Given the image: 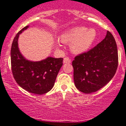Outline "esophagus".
I'll return each mask as SVG.
<instances>
[{
	"label": "esophagus",
	"mask_w": 126,
	"mask_h": 126,
	"mask_svg": "<svg viewBox=\"0 0 126 126\" xmlns=\"http://www.w3.org/2000/svg\"><path fill=\"white\" fill-rule=\"evenodd\" d=\"M71 59L69 57H66L64 59V63H65V64H69V63H71Z\"/></svg>",
	"instance_id": "esophagus-1"
}]
</instances>
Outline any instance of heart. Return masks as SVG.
I'll list each match as a JSON object with an SVG mask.
<instances>
[{"label": "heart", "mask_w": 126, "mask_h": 126, "mask_svg": "<svg viewBox=\"0 0 126 126\" xmlns=\"http://www.w3.org/2000/svg\"><path fill=\"white\" fill-rule=\"evenodd\" d=\"M96 32L94 29H88L84 26H79L71 29L62 34V41L57 43L61 45L62 42L71 43V48L76 53H83L87 50L95 41Z\"/></svg>", "instance_id": "heart-1"}]
</instances>
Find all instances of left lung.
Listing matches in <instances>:
<instances>
[{"label": "left lung", "instance_id": "left-lung-1", "mask_svg": "<svg viewBox=\"0 0 126 126\" xmlns=\"http://www.w3.org/2000/svg\"><path fill=\"white\" fill-rule=\"evenodd\" d=\"M76 87L84 93L95 92L112 79L118 67L115 38L107 31L103 40L87 52L77 55L72 62Z\"/></svg>", "mask_w": 126, "mask_h": 126}]
</instances>
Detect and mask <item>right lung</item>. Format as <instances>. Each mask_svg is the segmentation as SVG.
Returning <instances> with one entry per match:
<instances>
[{
    "label": "right lung",
    "instance_id": "right-lung-1",
    "mask_svg": "<svg viewBox=\"0 0 126 126\" xmlns=\"http://www.w3.org/2000/svg\"><path fill=\"white\" fill-rule=\"evenodd\" d=\"M28 27L20 30L13 40L11 50L12 73L16 83L24 90L34 94H45L55 84L63 59L48 57L37 62L26 59L19 50L17 40L19 34Z\"/></svg>",
    "mask_w": 126,
    "mask_h": 126
}]
</instances>
